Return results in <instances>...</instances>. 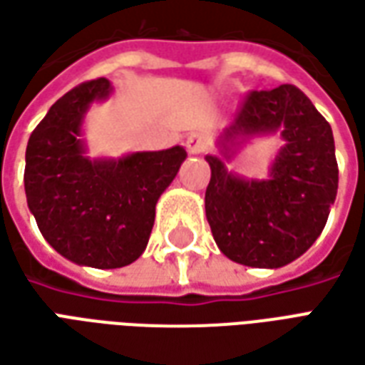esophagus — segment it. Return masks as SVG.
Instances as JSON below:
<instances>
[{"mask_svg": "<svg viewBox=\"0 0 365 365\" xmlns=\"http://www.w3.org/2000/svg\"><path fill=\"white\" fill-rule=\"evenodd\" d=\"M185 146H187V150L191 154H201V152L207 148V138L203 135H197V133H193V135L187 136V140H185Z\"/></svg>", "mask_w": 365, "mask_h": 365, "instance_id": "34e87169", "label": "esophagus"}]
</instances>
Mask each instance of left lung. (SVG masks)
I'll use <instances>...</instances> for the list:
<instances>
[{"instance_id": "1", "label": "left lung", "mask_w": 365, "mask_h": 365, "mask_svg": "<svg viewBox=\"0 0 365 365\" xmlns=\"http://www.w3.org/2000/svg\"><path fill=\"white\" fill-rule=\"evenodd\" d=\"M282 133L285 145L268 180H242L224 162L250 135ZM205 156L211 182L205 213L221 252L250 268H282L305 254L327 225L336 199L338 164L332 128L303 91L283 83L250 91Z\"/></svg>"}]
</instances>
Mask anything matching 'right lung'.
<instances>
[{"instance_id": "obj_1", "label": "right lung", "mask_w": 365, "mask_h": 365, "mask_svg": "<svg viewBox=\"0 0 365 365\" xmlns=\"http://www.w3.org/2000/svg\"><path fill=\"white\" fill-rule=\"evenodd\" d=\"M111 90L109 80L97 78L60 97L25 154V193L38 230L64 258L99 269L128 266L144 252L158 197L187 156L172 146L119 160L88 158L83 115Z\"/></svg>"}]
</instances>
